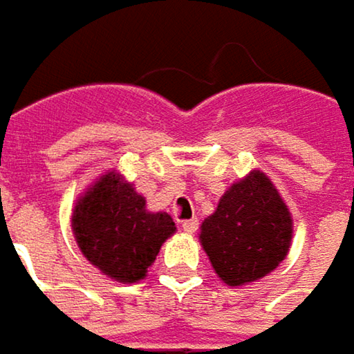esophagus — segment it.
<instances>
[{
    "mask_svg": "<svg viewBox=\"0 0 354 354\" xmlns=\"http://www.w3.org/2000/svg\"><path fill=\"white\" fill-rule=\"evenodd\" d=\"M198 218H192V220H183L181 226H183V230H185L187 234H194V232L198 230Z\"/></svg>",
    "mask_w": 354,
    "mask_h": 354,
    "instance_id": "1",
    "label": "esophagus"
}]
</instances>
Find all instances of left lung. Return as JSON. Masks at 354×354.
<instances>
[{
    "label": "left lung",
    "instance_id": "8db88e82",
    "mask_svg": "<svg viewBox=\"0 0 354 354\" xmlns=\"http://www.w3.org/2000/svg\"><path fill=\"white\" fill-rule=\"evenodd\" d=\"M293 218L273 181L259 169L232 183L199 226L216 275L230 288L263 279L288 257Z\"/></svg>",
    "mask_w": 354,
    "mask_h": 354
}]
</instances>
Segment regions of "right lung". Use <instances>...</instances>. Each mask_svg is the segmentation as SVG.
<instances>
[{"mask_svg": "<svg viewBox=\"0 0 354 354\" xmlns=\"http://www.w3.org/2000/svg\"><path fill=\"white\" fill-rule=\"evenodd\" d=\"M71 228L83 257L118 283L147 277L162 243L175 234L167 212H151L147 199L111 169L75 201Z\"/></svg>", "mask_w": 354, "mask_h": 354, "instance_id": "obj_1", "label": "right lung"}]
</instances>
